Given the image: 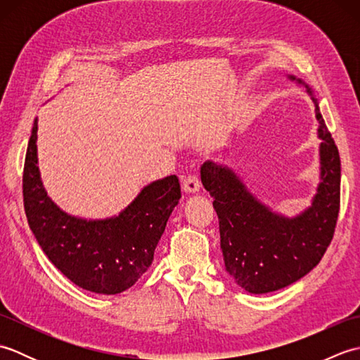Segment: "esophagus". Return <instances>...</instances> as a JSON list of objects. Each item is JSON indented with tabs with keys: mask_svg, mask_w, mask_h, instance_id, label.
Masks as SVG:
<instances>
[{
	"mask_svg": "<svg viewBox=\"0 0 360 360\" xmlns=\"http://www.w3.org/2000/svg\"><path fill=\"white\" fill-rule=\"evenodd\" d=\"M200 187H201L200 179H198L196 176H187L184 182H182V190H184L187 195L198 193L200 192Z\"/></svg>",
	"mask_w": 360,
	"mask_h": 360,
	"instance_id": "34e87169",
	"label": "esophagus"
}]
</instances>
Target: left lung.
<instances>
[{
  "mask_svg": "<svg viewBox=\"0 0 360 360\" xmlns=\"http://www.w3.org/2000/svg\"><path fill=\"white\" fill-rule=\"evenodd\" d=\"M316 105L319 122V184L311 205L285 217L259 201L233 168L207 160L201 182L213 198L219 221L226 272L250 294H267L292 285L311 272L333 240L340 205V158L328 131L314 91L286 75Z\"/></svg>",
  "mask_w": 360,
  "mask_h": 360,
  "instance_id": "1",
  "label": "left lung"
}]
</instances>
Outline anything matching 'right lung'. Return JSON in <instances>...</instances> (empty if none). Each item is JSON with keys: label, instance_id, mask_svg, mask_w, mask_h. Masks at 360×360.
<instances>
[{"label": "right lung", "instance_id": "add662e5", "mask_svg": "<svg viewBox=\"0 0 360 360\" xmlns=\"http://www.w3.org/2000/svg\"><path fill=\"white\" fill-rule=\"evenodd\" d=\"M38 117L27 143L22 196L30 231L51 263L74 285L112 295L147 272L167 221L181 198L174 174L145 186L117 215L91 219L71 215L51 200L37 150Z\"/></svg>", "mask_w": 360, "mask_h": 360}]
</instances>
